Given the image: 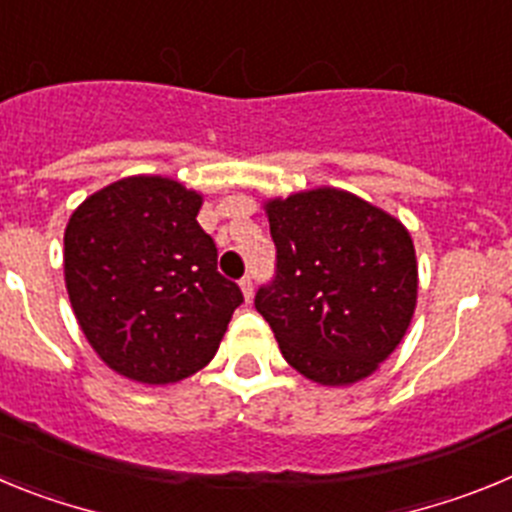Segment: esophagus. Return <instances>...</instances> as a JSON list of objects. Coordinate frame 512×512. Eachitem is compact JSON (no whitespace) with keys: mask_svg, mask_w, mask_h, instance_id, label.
I'll return each instance as SVG.
<instances>
[{"mask_svg":"<svg viewBox=\"0 0 512 512\" xmlns=\"http://www.w3.org/2000/svg\"><path fill=\"white\" fill-rule=\"evenodd\" d=\"M241 289H243V297H246V302H251V297H253V279L251 277H243L241 279Z\"/></svg>","mask_w":512,"mask_h":512,"instance_id":"obj_1","label":"esophagus"}]
</instances>
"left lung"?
Listing matches in <instances>:
<instances>
[{"label":"left lung","mask_w":512,"mask_h":512,"mask_svg":"<svg viewBox=\"0 0 512 512\" xmlns=\"http://www.w3.org/2000/svg\"><path fill=\"white\" fill-rule=\"evenodd\" d=\"M277 246L256 310L302 377L346 387L377 372L402 341L418 300L408 228L343 189L264 205Z\"/></svg>","instance_id":"8db88e82"}]
</instances>
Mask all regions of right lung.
<instances>
[{"mask_svg": "<svg viewBox=\"0 0 512 512\" xmlns=\"http://www.w3.org/2000/svg\"><path fill=\"white\" fill-rule=\"evenodd\" d=\"M202 194L128 176L81 202L63 233V274L81 330L112 372L169 384L210 364L243 302L197 223Z\"/></svg>", "mask_w": 512, "mask_h": 512, "instance_id": "obj_1", "label": "right lung"}]
</instances>
